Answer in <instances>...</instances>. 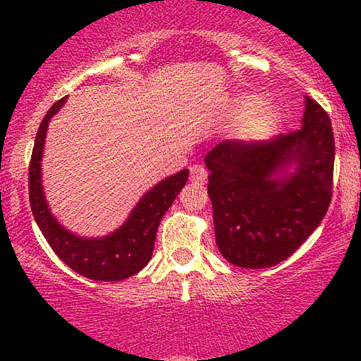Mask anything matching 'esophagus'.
<instances>
[{
	"instance_id": "esophagus-1",
	"label": "esophagus",
	"mask_w": 361,
	"mask_h": 361,
	"mask_svg": "<svg viewBox=\"0 0 361 361\" xmlns=\"http://www.w3.org/2000/svg\"><path fill=\"white\" fill-rule=\"evenodd\" d=\"M207 176H209V173H207V169L204 166H200V164H195V166L190 168V181H192V183L204 185L207 181Z\"/></svg>"
}]
</instances>
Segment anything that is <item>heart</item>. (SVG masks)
Here are the masks:
<instances>
[{
	"label": "heart",
	"mask_w": 361,
	"mask_h": 361,
	"mask_svg": "<svg viewBox=\"0 0 361 361\" xmlns=\"http://www.w3.org/2000/svg\"><path fill=\"white\" fill-rule=\"evenodd\" d=\"M234 111L239 115L235 120L233 139L239 144H256L267 139L280 126V109L273 103L261 102L256 94H241L234 102Z\"/></svg>",
	"instance_id": "heart-1"
}]
</instances>
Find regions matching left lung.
Returning a JSON list of instances; mask_svg holds the SVG:
<instances>
[{
  "mask_svg": "<svg viewBox=\"0 0 361 361\" xmlns=\"http://www.w3.org/2000/svg\"><path fill=\"white\" fill-rule=\"evenodd\" d=\"M302 127L256 144L224 140L205 157L215 243L229 263L268 268L287 259L327 212L334 135L322 106L305 97Z\"/></svg>",
  "mask_w": 361,
  "mask_h": 361,
  "instance_id": "1",
  "label": "left lung"
}]
</instances>
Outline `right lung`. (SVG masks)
I'll use <instances>...</instances> for the list:
<instances>
[{
    "label": "right lung",
    "instance_id": "add662e5",
    "mask_svg": "<svg viewBox=\"0 0 361 361\" xmlns=\"http://www.w3.org/2000/svg\"><path fill=\"white\" fill-rule=\"evenodd\" d=\"M66 100L68 97L54 103L37 132L28 169L32 214L54 252L71 270L97 281L128 279L142 270L151 259L157 226L188 180V169H181L176 175L161 180L144 193L126 222L114 233L102 238H82L71 233L54 217L42 185V157L47 127L54 115L64 106Z\"/></svg>",
    "mask_w": 361,
    "mask_h": 361
}]
</instances>
